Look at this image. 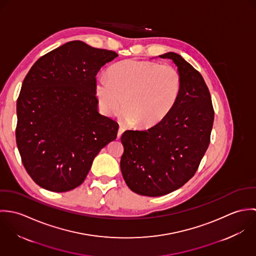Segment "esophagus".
Masks as SVG:
<instances>
[{
  "mask_svg": "<svg viewBox=\"0 0 256 256\" xmlns=\"http://www.w3.org/2000/svg\"><path fill=\"white\" fill-rule=\"evenodd\" d=\"M124 131H125V130H124V128H123V127H120V128H119V130H118L117 137H118V138H120V137H121V135H122V133H123Z\"/></svg>",
  "mask_w": 256,
  "mask_h": 256,
  "instance_id": "esophagus-1",
  "label": "esophagus"
}]
</instances>
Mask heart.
<instances>
[{
  "mask_svg": "<svg viewBox=\"0 0 256 256\" xmlns=\"http://www.w3.org/2000/svg\"><path fill=\"white\" fill-rule=\"evenodd\" d=\"M96 84L100 108L106 114L122 113L125 122L150 128L162 121L176 106L180 90V72L168 65L128 59L110 69Z\"/></svg>",
  "mask_w": 256,
  "mask_h": 256,
  "instance_id": "obj_1",
  "label": "heart"
}]
</instances>
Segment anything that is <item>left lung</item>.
<instances>
[{"mask_svg": "<svg viewBox=\"0 0 256 256\" xmlns=\"http://www.w3.org/2000/svg\"><path fill=\"white\" fill-rule=\"evenodd\" d=\"M174 61L182 76V90L172 112L143 131L121 136L120 168L135 193L156 197L170 193L196 172L210 144L214 108L209 88L197 70L174 52L160 56Z\"/></svg>", "mask_w": 256, "mask_h": 256, "instance_id": "1", "label": "left lung"}]
</instances>
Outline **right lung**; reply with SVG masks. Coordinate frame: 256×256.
Segmentation results:
<instances>
[{"label": "right lung", "mask_w": 256, "mask_h": 256, "mask_svg": "<svg viewBox=\"0 0 256 256\" xmlns=\"http://www.w3.org/2000/svg\"><path fill=\"white\" fill-rule=\"evenodd\" d=\"M118 54L74 40L40 57L16 102V145L40 187L66 192L86 180L94 158L119 125L100 114L96 76Z\"/></svg>", "instance_id": "obj_1"}]
</instances>
